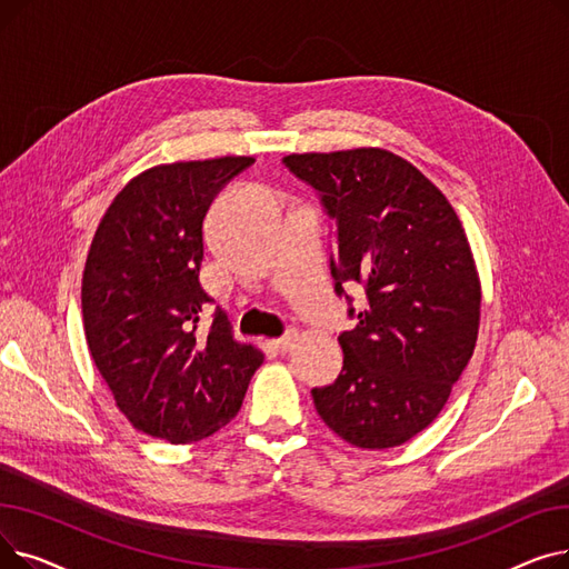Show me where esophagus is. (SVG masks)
<instances>
[{
	"label": "esophagus",
	"instance_id": "obj_1",
	"mask_svg": "<svg viewBox=\"0 0 569 569\" xmlns=\"http://www.w3.org/2000/svg\"><path fill=\"white\" fill-rule=\"evenodd\" d=\"M272 343H274V348H277V350L288 352V350H292V346L297 343V332H288V335H283L281 339H274Z\"/></svg>",
	"mask_w": 569,
	"mask_h": 569
}]
</instances>
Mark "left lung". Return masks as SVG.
<instances>
[{"mask_svg": "<svg viewBox=\"0 0 569 569\" xmlns=\"http://www.w3.org/2000/svg\"><path fill=\"white\" fill-rule=\"evenodd\" d=\"M283 163L337 219V292L350 283L367 295L339 337V378L311 390L316 410L355 447H399L436 420L477 343L482 283L466 230L431 179L390 149L288 154Z\"/></svg>", "mask_w": 569, "mask_h": 569, "instance_id": "1", "label": "left lung"}]
</instances>
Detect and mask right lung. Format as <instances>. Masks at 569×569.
I'll return each instance as SVG.
<instances>
[{
  "instance_id": "1",
  "label": "right lung",
  "mask_w": 569,
  "mask_h": 569,
  "mask_svg": "<svg viewBox=\"0 0 569 569\" xmlns=\"http://www.w3.org/2000/svg\"><path fill=\"white\" fill-rule=\"evenodd\" d=\"M253 157L147 168L114 196L82 272V325L114 406L172 445L223 429L264 355L232 337L223 313L198 332L202 223L219 189Z\"/></svg>"
}]
</instances>
